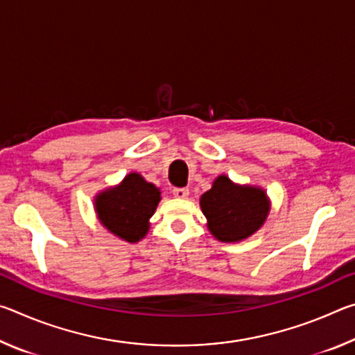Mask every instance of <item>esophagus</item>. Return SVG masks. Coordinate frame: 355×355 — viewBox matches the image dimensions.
<instances>
[{
    "instance_id": "34e87169",
    "label": "esophagus",
    "mask_w": 355,
    "mask_h": 355,
    "mask_svg": "<svg viewBox=\"0 0 355 355\" xmlns=\"http://www.w3.org/2000/svg\"><path fill=\"white\" fill-rule=\"evenodd\" d=\"M172 194H173V197H177V199H186L189 194V189L188 188H173Z\"/></svg>"
}]
</instances>
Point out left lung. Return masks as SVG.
<instances>
[{
  "label": "left lung",
  "instance_id": "obj_1",
  "mask_svg": "<svg viewBox=\"0 0 355 355\" xmlns=\"http://www.w3.org/2000/svg\"><path fill=\"white\" fill-rule=\"evenodd\" d=\"M208 228L224 243H235L250 236L263 225L269 211L264 191L252 186H236L225 175L216 178L213 188L200 199Z\"/></svg>",
  "mask_w": 355,
  "mask_h": 355
}]
</instances>
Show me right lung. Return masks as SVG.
I'll list each match as a JSON object with an SVG mask.
<instances>
[{
    "instance_id": "right-lung-1",
    "label": "right lung",
    "mask_w": 355,
    "mask_h": 355,
    "mask_svg": "<svg viewBox=\"0 0 355 355\" xmlns=\"http://www.w3.org/2000/svg\"><path fill=\"white\" fill-rule=\"evenodd\" d=\"M159 199L158 188L133 172L117 188L101 192L95 208L107 230L125 241L136 243L146 236L148 219Z\"/></svg>"
}]
</instances>
